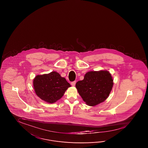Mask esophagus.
I'll list each match as a JSON object with an SVG mask.
<instances>
[{
	"label": "esophagus",
	"instance_id": "esophagus-1",
	"mask_svg": "<svg viewBox=\"0 0 148 148\" xmlns=\"http://www.w3.org/2000/svg\"><path fill=\"white\" fill-rule=\"evenodd\" d=\"M75 84H76V81H73V82H71V85H72V86H75Z\"/></svg>",
	"mask_w": 148,
	"mask_h": 148
}]
</instances>
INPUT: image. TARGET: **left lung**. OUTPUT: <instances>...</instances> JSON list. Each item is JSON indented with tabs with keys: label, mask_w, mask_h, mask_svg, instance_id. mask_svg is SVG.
Instances as JSON below:
<instances>
[{
	"label": "left lung",
	"mask_w": 148,
	"mask_h": 148,
	"mask_svg": "<svg viewBox=\"0 0 148 148\" xmlns=\"http://www.w3.org/2000/svg\"><path fill=\"white\" fill-rule=\"evenodd\" d=\"M113 86V79L108 71H90L86 73L83 80L76 84L79 94L86 103L94 106L105 101Z\"/></svg>",
	"instance_id": "8db88e82"
}]
</instances>
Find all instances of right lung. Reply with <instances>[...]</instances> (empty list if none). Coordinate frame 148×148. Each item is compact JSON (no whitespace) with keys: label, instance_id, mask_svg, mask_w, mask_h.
Returning a JSON list of instances; mask_svg holds the SVG:
<instances>
[{"label":"right lung","instance_id":"add662e5","mask_svg":"<svg viewBox=\"0 0 148 148\" xmlns=\"http://www.w3.org/2000/svg\"><path fill=\"white\" fill-rule=\"evenodd\" d=\"M36 94L48 103H55L60 99L71 85L64 77L56 72L37 75L33 80Z\"/></svg>","mask_w":148,"mask_h":148}]
</instances>
